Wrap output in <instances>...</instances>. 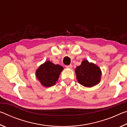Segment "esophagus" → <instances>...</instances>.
Masks as SVG:
<instances>
[{"label":"esophagus","mask_w":127,"mask_h":127,"mask_svg":"<svg viewBox=\"0 0 127 127\" xmlns=\"http://www.w3.org/2000/svg\"><path fill=\"white\" fill-rule=\"evenodd\" d=\"M72 66H73L72 64H69V65H67V66H66V67L67 68H72Z\"/></svg>","instance_id":"1"}]
</instances>
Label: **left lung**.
Segmentation results:
<instances>
[{"label": "left lung", "mask_w": 127, "mask_h": 127, "mask_svg": "<svg viewBox=\"0 0 127 127\" xmlns=\"http://www.w3.org/2000/svg\"><path fill=\"white\" fill-rule=\"evenodd\" d=\"M75 72L78 83L85 87H93L98 84L101 80L100 68L87 60H84L80 65L77 66Z\"/></svg>", "instance_id": "1"}]
</instances>
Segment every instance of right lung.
<instances>
[{"label": "right lung", "mask_w": 127, "mask_h": 127, "mask_svg": "<svg viewBox=\"0 0 127 127\" xmlns=\"http://www.w3.org/2000/svg\"><path fill=\"white\" fill-rule=\"evenodd\" d=\"M63 70L62 66L46 61L41 65L36 71V76L43 86L49 87L55 85L60 74Z\"/></svg>", "instance_id": "obj_1"}]
</instances>
